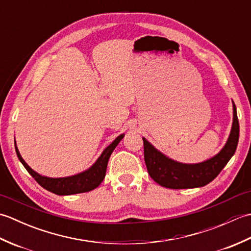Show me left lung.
I'll return each instance as SVG.
<instances>
[{
    "label": "left lung",
    "mask_w": 251,
    "mask_h": 251,
    "mask_svg": "<svg viewBox=\"0 0 251 251\" xmlns=\"http://www.w3.org/2000/svg\"><path fill=\"white\" fill-rule=\"evenodd\" d=\"M239 124L236 106L233 102V124L227 141L215 156L201 163L184 164L169 158L142 138L145 161L150 177L159 185L168 189H193L211 182L236 151Z\"/></svg>",
    "instance_id": "1"
}]
</instances>
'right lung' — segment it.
<instances>
[{
	"label": "right lung",
	"mask_w": 251,
	"mask_h": 251,
	"mask_svg": "<svg viewBox=\"0 0 251 251\" xmlns=\"http://www.w3.org/2000/svg\"><path fill=\"white\" fill-rule=\"evenodd\" d=\"M123 138H124V134L117 137L110 146L104 149L103 152L101 153V155L97 158V161L93 164V166H90L88 169L85 170V172H82L74 176H70V177L63 178H50L37 174L25 162V159L21 157L18 151V148L16 146V142L15 149L21 164L24 165L25 168L28 170V173L35 179L36 182L41 186H43L45 190L57 195H72L85 193V192H89L99 186V184L102 182L105 177L106 166H108V162L111 154L114 151V149L119 145Z\"/></svg>",
	"instance_id": "1"
}]
</instances>
